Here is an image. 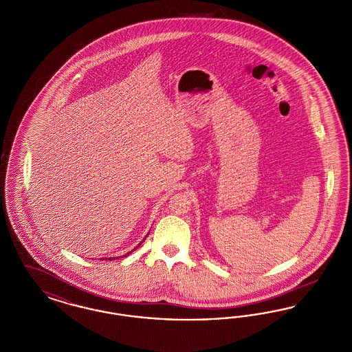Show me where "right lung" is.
<instances>
[{
  "label": "right lung",
  "mask_w": 352,
  "mask_h": 352,
  "mask_svg": "<svg viewBox=\"0 0 352 352\" xmlns=\"http://www.w3.org/2000/svg\"><path fill=\"white\" fill-rule=\"evenodd\" d=\"M140 244H141V243H140ZM140 244H138V245H140ZM129 253H131V252H129ZM129 253H126V254H129ZM126 254H125V256H126ZM108 260H111V258H108Z\"/></svg>",
  "instance_id": "add662e5"
}]
</instances>
